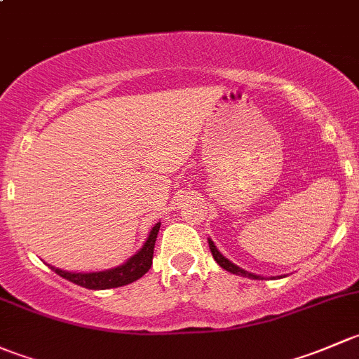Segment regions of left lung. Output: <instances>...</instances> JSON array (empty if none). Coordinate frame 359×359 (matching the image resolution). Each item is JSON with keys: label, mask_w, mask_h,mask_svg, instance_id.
<instances>
[{"label": "left lung", "mask_w": 359, "mask_h": 359, "mask_svg": "<svg viewBox=\"0 0 359 359\" xmlns=\"http://www.w3.org/2000/svg\"><path fill=\"white\" fill-rule=\"evenodd\" d=\"M209 249H210V252H212V257H214V261H216L217 264L221 266V268H223V269H226V271L233 273V275L245 276V278H252V280H262V276H259V275H254V273H249V271H245V269L238 268V266L233 264V262H231L230 259H226V257H224L223 254H221L219 250H217V247L214 245V242H212V240H210V238H209Z\"/></svg>", "instance_id": "obj_1"}]
</instances>
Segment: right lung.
Returning a JSON list of instances; mask_svg holds the SVG:
<instances>
[{"label": "right lung", "instance_id": "obj_1", "mask_svg": "<svg viewBox=\"0 0 359 359\" xmlns=\"http://www.w3.org/2000/svg\"><path fill=\"white\" fill-rule=\"evenodd\" d=\"M158 228H161V223H157L152 230H150L149 238H147V242L143 243L142 249H140L135 256L129 257L124 264L117 266V268L105 269V271H95V273H72V271L58 269L51 264L48 266H50L57 275H60L62 278L69 280V282L90 290H105V289H116V287L128 285V283H133L138 278H142V276L149 271L150 266H152L154 247H155V240H157Z\"/></svg>", "mask_w": 359, "mask_h": 359}]
</instances>
